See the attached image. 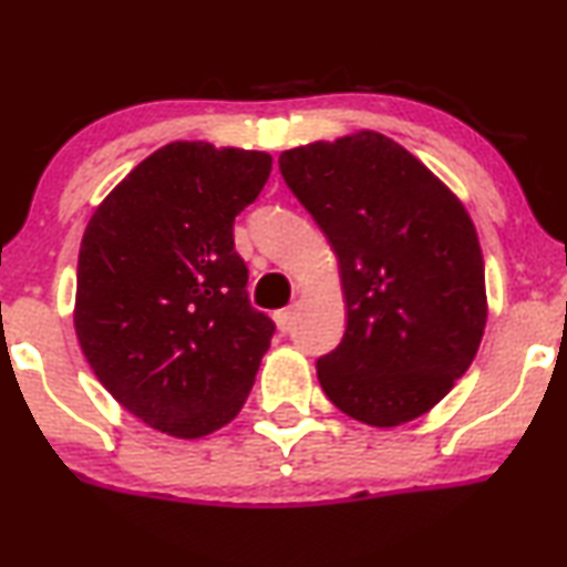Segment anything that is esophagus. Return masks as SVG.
I'll return each instance as SVG.
<instances>
[{"instance_id":"34e87169","label":"esophagus","mask_w":567,"mask_h":567,"mask_svg":"<svg viewBox=\"0 0 567 567\" xmlns=\"http://www.w3.org/2000/svg\"><path fill=\"white\" fill-rule=\"evenodd\" d=\"M292 306L290 308H282V310H277L275 313V323H277V329L280 331H287V326H290V321H292Z\"/></svg>"}]
</instances>
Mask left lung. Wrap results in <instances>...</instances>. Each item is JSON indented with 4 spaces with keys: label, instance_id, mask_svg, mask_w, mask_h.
I'll list each match as a JSON object with an SVG mask.
<instances>
[{
    "label": "left lung",
    "instance_id": "left-lung-1",
    "mask_svg": "<svg viewBox=\"0 0 567 567\" xmlns=\"http://www.w3.org/2000/svg\"><path fill=\"white\" fill-rule=\"evenodd\" d=\"M280 172L339 259L347 331L316 364L323 393L378 429L424 416L473 364L488 321L465 205L378 131L282 151Z\"/></svg>",
    "mask_w": 567,
    "mask_h": 567
}]
</instances>
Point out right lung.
I'll use <instances>...</instances> for the list:
<instances>
[{"instance_id": "obj_1", "label": "right lung", "mask_w": 567, "mask_h": 567, "mask_svg": "<svg viewBox=\"0 0 567 567\" xmlns=\"http://www.w3.org/2000/svg\"><path fill=\"white\" fill-rule=\"evenodd\" d=\"M272 172L265 151L174 141L97 205L76 269L74 329L135 419L200 440L236 419L275 323L251 308L234 220Z\"/></svg>"}]
</instances>
